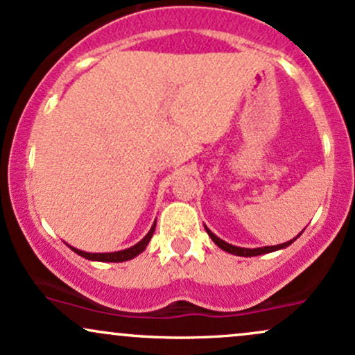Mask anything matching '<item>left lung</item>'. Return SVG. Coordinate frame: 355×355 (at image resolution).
<instances>
[{"mask_svg":"<svg viewBox=\"0 0 355 355\" xmlns=\"http://www.w3.org/2000/svg\"><path fill=\"white\" fill-rule=\"evenodd\" d=\"M205 230H207V234H209V237L214 240L215 245H218L220 248H222V250L229 252V254H234V255H239V257H255V255H262V254H270V252H275V250H282V248L291 245L292 242H295V240L300 237V234L304 232V230L300 232V234L297 235L295 239L288 240V242H285V243H279V245H268V247H259V248H243V247H235V245H232V243H227L225 240L218 239L217 235H215L211 230L207 229V227H205Z\"/></svg>","mask_w":355,"mask_h":355,"instance_id":"1","label":"left lung"}]
</instances>
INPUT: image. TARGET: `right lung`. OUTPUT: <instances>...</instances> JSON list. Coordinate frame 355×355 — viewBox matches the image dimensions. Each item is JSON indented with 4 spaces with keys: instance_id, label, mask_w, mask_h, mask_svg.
<instances>
[{
    "instance_id": "obj_1",
    "label": "right lung",
    "mask_w": 355,
    "mask_h": 355,
    "mask_svg": "<svg viewBox=\"0 0 355 355\" xmlns=\"http://www.w3.org/2000/svg\"><path fill=\"white\" fill-rule=\"evenodd\" d=\"M155 225H157V220H155L153 225H152V229H150L148 234H146L145 237L140 240V242L135 243V245H133V247L125 248V250L105 252V254H89V252L78 250V248H75V247H71V245H68V247H70L71 250L75 252V254L85 257V259H88V260H95V262H125V260L135 259L137 255H140L141 252L145 250L146 245H148L150 239H152L153 232H155Z\"/></svg>"
}]
</instances>
